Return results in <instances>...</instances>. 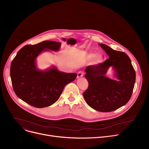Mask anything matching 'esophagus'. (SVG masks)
<instances>
[{
  "label": "esophagus",
  "mask_w": 149,
  "mask_h": 149,
  "mask_svg": "<svg viewBox=\"0 0 149 149\" xmlns=\"http://www.w3.org/2000/svg\"><path fill=\"white\" fill-rule=\"evenodd\" d=\"M83 74H84V72L83 71H79L77 74V78L82 77L83 76Z\"/></svg>",
  "instance_id": "obj_1"
}]
</instances>
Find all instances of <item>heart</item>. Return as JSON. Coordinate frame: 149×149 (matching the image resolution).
Here are the masks:
<instances>
[{"label":"heart","mask_w":149,"mask_h":149,"mask_svg":"<svg viewBox=\"0 0 149 149\" xmlns=\"http://www.w3.org/2000/svg\"><path fill=\"white\" fill-rule=\"evenodd\" d=\"M93 57V62L95 64H98L102 61V56L101 54H97L95 56V54L93 53H90L88 54V58L89 59H91Z\"/></svg>","instance_id":"b5f03b06"}]
</instances>
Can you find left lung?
<instances>
[{"label":"left lung","instance_id":"8db88e82","mask_svg":"<svg viewBox=\"0 0 149 149\" xmlns=\"http://www.w3.org/2000/svg\"><path fill=\"white\" fill-rule=\"evenodd\" d=\"M100 45L109 58L86 68L85 78L89 86L83 92V97L86 103L92 109L100 112H109L127 103L134 90L136 73L126 53L113 50L104 44ZM111 66L115 69L118 81L105 77Z\"/></svg>","mask_w":149,"mask_h":149}]
</instances>
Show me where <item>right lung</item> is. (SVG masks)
<instances>
[{
	"label": "right lung",
	"instance_id": "obj_1",
	"mask_svg": "<svg viewBox=\"0 0 149 149\" xmlns=\"http://www.w3.org/2000/svg\"><path fill=\"white\" fill-rule=\"evenodd\" d=\"M61 43L43 41L36 45H27L20 49L13 60L10 75L16 95L29 105L48 107L60 98L65 86L75 80V73L60 72L55 67L45 71L37 69L36 59L42 52L58 51Z\"/></svg>",
	"mask_w": 149,
	"mask_h": 149
}]
</instances>
